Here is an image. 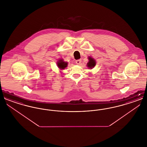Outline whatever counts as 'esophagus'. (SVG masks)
Masks as SVG:
<instances>
[{
  "mask_svg": "<svg viewBox=\"0 0 147 147\" xmlns=\"http://www.w3.org/2000/svg\"><path fill=\"white\" fill-rule=\"evenodd\" d=\"M81 62H82L81 59H78V60L76 61V63H77V64H80V63H81Z\"/></svg>",
  "mask_w": 147,
  "mask_h": 147,
  "instance_id": "esophagus-1",
  "label": "esophagus"
}]
</instances>
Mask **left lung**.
<instances>
[{"instance_id": "left-lung-1", "label": "left lung", "mask_w": 147, "mask_h": 147, "mask_svg": "<svg viewBox=\"0 0 147 147\" xmlns=\"http://www.w3.org/2000/svg\"><path fill=\"white\" fill-rule=\"evenodd\" d=\"M89 61L87 64V65L89 68H92L95 65L96 62H95V60L91 57H89Z\"/></svg>"}]
</instances>
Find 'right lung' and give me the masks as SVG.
<instances>
[{
	"mask_svg": "<svg viewBox=\"0 0 147 147\" xmlns=\"http://www.w3.org/2000/svg\"><path fill=\"white\" fill-rule=\"evenodd\" d=\"M68 63L67 62H65L63 61V60H59V62L57 63L58 67H59V68H60L61 69H65V68L67 67Z\"/></svg>",
	"mask_w": 147,
	"mask_h": 147,
	"instance_id": "1",
	"label": "right lung"
}]
</instances>
